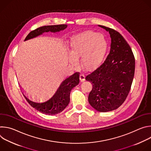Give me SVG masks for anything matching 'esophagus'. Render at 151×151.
I'll use <instances>...</instances> for the list:
<instances>
[{"label": "esophagus", "instance_id": "1", "mask_svg": "<svg viewBox=\"0 0 151 151\" xmlns=\"http://www.w3.org/2000/svg\"><path fill=\"white\" fill-rule=\"evenodd\" d=\"M79 79L81 82H83L85 80V75L83 73H81L79 75Z\"/></svg>", "mask_w": 151, "mask_h": 151}]
</instances>
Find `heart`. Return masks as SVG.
Wrapping results in <instances>:
<instances>
[{"mask_svg":"<svg viewBox=\"0 0 151 151\" xmlns=\"http://www.w3.org/2000/svg\"><path fill=\"white\" fill-rule=\"evenodd\" d=\"M69 61L74 64L80 56V63L87 70L98 67L102 63L108 47L106 39L102 35L88 31L74 36L70 42Z\"/></svg>","mask_w":151,"mask_h":151,"instance_id":"heart-1","label":"heart"}]
</instances>
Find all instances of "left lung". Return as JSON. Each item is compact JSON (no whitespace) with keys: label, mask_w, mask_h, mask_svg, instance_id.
Returning <instances> with one entry per match:
<instances>
[{"label":"left lung","mask_w":151,"mask_h":151,"mask_svg":"<svg viewBox=\"0 0 151 151\" xmlns=\"http://www.w3.org/2000/svg\"><path fill=\"white\" fill-rule=\"evenodd\" d=\"M108 31L111 37V50L106 58L85 79L92 83L88 101L97 111L116 109L130 91L135 72V58L131 47L116 30L99 26Z\"/></svg>","instance_id":"left-lung-1"}]
</instances>
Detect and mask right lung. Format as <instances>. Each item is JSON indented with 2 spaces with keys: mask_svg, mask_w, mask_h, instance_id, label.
Returning <instances> with one entry per match:
<instances>
[{
  "mask_svg": "<svg viewBox=\"0 0 151 151\" xmlns=\"http://www.w3.org/2000/svg\"><path fill=\"white\" fill-rule=\"evenodd\" d=\"M66 24L53 26H45L31 31L25 38V40L36 37L44 32H57L63 30L67 27ZM79 72H75L73 75L64 80L55 95L48 101L42 103H37L29 100L24 94V97L27 102L37 111L42 114L52 115L62 112L69 104L70 101V94L71 90L80 82Z\"/></svg>",
  "mask_w": 151,
  "mask_h": 151,
  "instance_id": "add662e5",
  "label": "right lung"
}]
</instances>
